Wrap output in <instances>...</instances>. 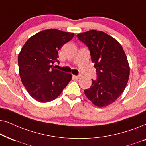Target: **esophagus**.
<instances>
[{"label": "esophagus", "mask_w": 146, "mask_h": 146, "mask_svg": "<svg viewBox=\"0 0 146 146\" xmlns=\"http://www.w3.org/2000/svg\"><path fill=\"white\" fill-rule=\"evenodd\" d=\"M74 78L75 79H80V77H81V75H74Z\"/></svg>", "instance_id": "obj_1"}]
</instances>
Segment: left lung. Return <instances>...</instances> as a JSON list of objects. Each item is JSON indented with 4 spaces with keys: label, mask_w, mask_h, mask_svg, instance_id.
<instances>
[{
    "label": "left lung",
    "mask_w": 146,
    "mask_h": 146,
    "mask_svg": "<svg viewBox=\"0 0 146 146\" xmlns=\"http://www.w3.org/2000/svg\"><path fill=\"white\" fill-rule=\"evenodd\" d=\"M77 36L88 46L98 75L85 95L95 106H108L123 93L129 80L127 56L119 42L103 31L90 30Z\"/></svg>",
    "instance_id": "8db88e82"
}]
</instances>
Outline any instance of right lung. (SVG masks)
I'll return each mask as SVG.
<instances>
[{
    "label": "right lung",
    "instance_id": "obj_1",
    "mask_svg": "<svg viewBox=\"0 0 146 146\" xmlns=\"http://www.w3.org/2000/svg\"><path fill=\"white\" fill-rule=\"evenodd\" d=\"M73 33L46 29L29 38L18 55L19 75L27 92L38 102L53 101L71 80L72 75L55 69L58 50Z\"/></svg>",
    "mask_w": 146,
    "mask_h": 146
}]
</instances>
